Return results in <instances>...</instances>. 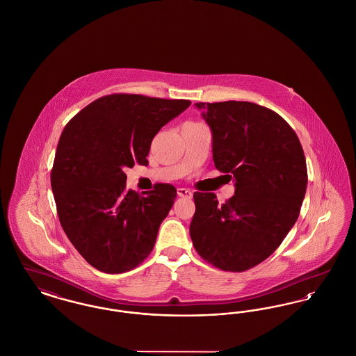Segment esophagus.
Masks as SVG:
<instances>
[{"label": "esophagus", "instance_id": "34e87169", "mask_svg": "<svg viewBox=\"0 0 356 356\" xmlns=\"http://www.w3.org/2000/svg\"><path fill=\"white\" fill-rule=\"evenodd\" d=\"M177 195L180 197H186V199H192V192L186 188H177Z\"/></svg>", "mask_w": 356, "mask_h": 356}]
</instances>
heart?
Listing matches in <instances>:
<instances>
[{
    "instance_id": "obj_1",
    "label": "heart",
    "mask_w": 356,
    "mask_h": 356,
    "mask_svg": "<svg viewBox=\"0 0 356 356\" xmlns=\"http://www.w3.org/2000/svg\"><path fill=\"white\" fill-rule=\"evenodd\" d=\"M186 124H196V122H191V121H189V122H186Z\"/></svg>"
}]
</instances>
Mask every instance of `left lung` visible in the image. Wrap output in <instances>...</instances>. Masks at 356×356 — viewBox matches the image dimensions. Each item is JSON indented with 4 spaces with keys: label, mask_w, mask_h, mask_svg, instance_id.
I'll use <instances>...</instances> for the list:
<instances>
[{
    "label": "left lung",
    "mask_w": 356,
    "mask_h": 356,
    "mask_svg": "<svg viewBox=\"0 0 356 356\" xmlns=\"http://www.w3.org/2000/svg\"><path fill=\"white\" fill-rule=\"evenodd\" d=\"M212 132L215 167L235 195L195 192L189 234L197 254L222 271H247L282 244L298 220L307 189L302 144L287 121L248 102H196Z\"/></svg>",
    "instance_id": "8db88e82"
}]
</instances>
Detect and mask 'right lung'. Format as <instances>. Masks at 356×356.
<instances>
[{
    "label": "right lung",
    "instance_id": "1",
    "mask_svg": "<svg viewBox=\"0 0 356 356\" xmlns=\"http://www.w3.org/2000/svg\"><path fill=\"white\" fill-rule=\"evenodd\" d=\"M189 105L116 93L90 102L64 128L51 175L57 213L70 243L99 271H131L151 254L176 188L127 191L124 168L147 165L153 137Z\"/></svg>",
    "mask_w": 356,
    "mask_h": 356
}]
</instances>
